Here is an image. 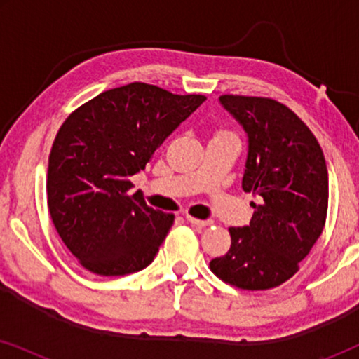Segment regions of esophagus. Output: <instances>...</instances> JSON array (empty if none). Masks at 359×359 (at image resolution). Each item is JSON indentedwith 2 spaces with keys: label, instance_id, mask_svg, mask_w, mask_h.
<instances>
[{
  "label": "esophagus",
  "instance_id": "34e87169",
  "mask_svg": "<svg viewBox=\"0 0 359 359\" xmlns=\"http://www.w3.org/2000/svg\"><path fill=\"white\" fill-rule=\"evenodd\" d=\"M186 220H188L189 224L196 225V227H208V225L212 224V220H199V219H196V217H191L189 214H186Z\"/></svg>",
  "mask_w": 359,
  "mask_h": 359
}]
</instances>
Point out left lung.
Wrapping results in <instances>:
<instances>
[{"mask_svg":"<svg viewBox=\"0 0 359 359\" xmlns=\"http://www.w3.org/2000/svg\"><path fill=\"white\" fill-rule=\"evenodd\" d=\"M219 102L247 134L242 188L262 203H252L250 225L229 229L230 250L214 258L210 269L240 289L276 287L297 273L325 225L323 151L309 127L281 102L232 95L220 96Z\"/></svg>","mask_w":359,"mask_h":359,"instance_id":"obj_1","label":"left lung"}]
</instances>
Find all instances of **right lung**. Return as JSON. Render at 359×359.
Returning <instances> with one entry per match:
<instances>
[{
  "label": "right lung",
  "instance_id": "add662e5",
  "mask_svg": "<svg viewBox=\"0 0 359 359\" xmlns=\"http://www.w3.org/2000/svg\"><path fill=\"white\" fill-rule=\"evenodd\" d=\"M205 101L145 83L104 91L68 116L48 156V210L67 248L100 276L154 262L175 215L129 194L130 176Z\"/></svg>",
  "mask_w": 359,
  "mask_h": 359
}]
</instances>
